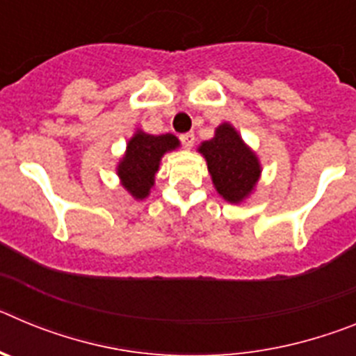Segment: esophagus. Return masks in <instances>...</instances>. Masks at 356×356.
<instances>
[{
    "instance_id": "esophagus-1",
    "label": "esophagus",
    "mask_w": 356,
    "mask_h": 356,
    "mask_svg": "<svg viewBox=\"0 0 356 356\" xmlns=\"http://www.w3.org/2000/svg\"><path fill=\"white\" fill-rule=\"evenodd\" d=\"M180 140L181 144H184V147H187V149H191V147L194 146V134H184L180 135Z\"/></svg>"
}]
</instances>
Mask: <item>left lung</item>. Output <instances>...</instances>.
Returning a JSON list of instances; mask_svg holds the SVG:
<instances>
[{
	"label": "left lung",
	"mask_w": 356,
	"mask_h": 356,
	"mask_svg": "<svg viewBox=\"0 0 356 356\" xmlns=\"http://www.w3.org/2000/svg\"><path fill=\"white\" fill-rule=\"evenodd\" d=\"M197 151L207 160L213 187L222 200L238 205L254 193L262 165L234 124L221 122L212 139L201 143Z\"/></svg>",
	"instance_id": "obj_1"
}]
</instances>
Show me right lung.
<instances>
[{"label":"right lung","instance_id":"right-lung-1","mask_svg":"<svg viewBox=\"0 0 356 356\" xmlns=\"http://www.w3.org/2000/svg\"><path fill=\"white\" fill-rule=\"evenodd\" d=\"M180 147V140L172 134L151 135L137 128L127 143V151L119 159L115 172L119 181L134 200L143 201L155 185V175L165 153Z\"/></svg>","mask_w":356,"mask_h":356}]
</instances>
